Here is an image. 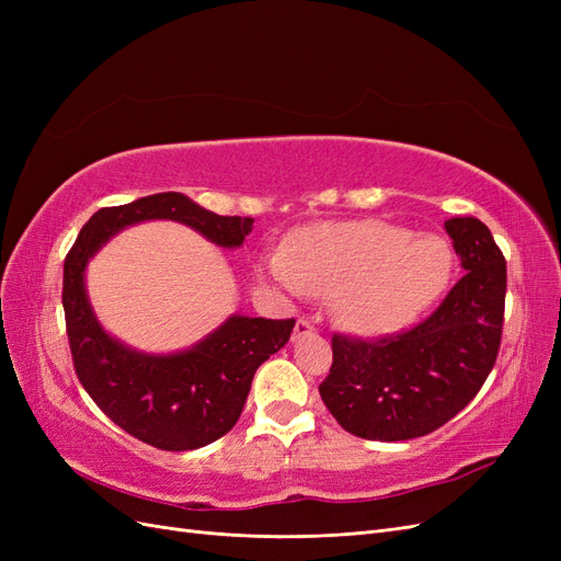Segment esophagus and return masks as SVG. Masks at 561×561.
I'll return each mask as SVG.
<instances>
[{
  "instance_id": "obj_1",
  "label": "esophagus",
  "mask_w": 561,
  "mask_h": 561,
  "mask_svg": "<svg viewBox=\"0 0 561 561\" xmlns=\"http://www.w3.org/2000/svg\"><path fill=\"white\" fill-rule=\"evenodd\" d=\"M316 332V328L311 325L309 320H304V318H299L297 320V325H295V332H293V342H297V339H301V336H307V334H313Z\"/></svg>"
}]
</instances>
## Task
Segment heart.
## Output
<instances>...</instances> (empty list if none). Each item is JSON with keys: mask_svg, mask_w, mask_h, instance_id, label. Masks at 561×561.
I'll list each match as a JSON object with an SVG mask.
<instances>
[{"mask_svg": "<svg viewBox=\"0 0 561 561\" xmlns=\"http://www.w3.org/2000/svg\"><path fill=\"white\" fill-rule=\"evenodd\" d=\"M257 268L287 293L332 299L342 328L383 336L410 325L445 293L454 257L443 236L412 239L410 229L383 219H353L299 229Z\"/></svg>", "mask_w": 561, "mask_h": 561, "instance_id": "1", "label": "heart"}]
</instances>
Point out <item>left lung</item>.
Listing matches in <instances>:
<instances>
[{
	"mask_svg": "<svg viewBox=\"0 0 561 561\" xmlns=\"http://www.w3.org/2000/svg\"><path fill=\"white\" fill-rule=\"evenodd\" d=\"M445 229L466 276L428 320L379 342L332 336V367L318 390L353 435L398 443L433 433L478 396L496 363L503 252L478 217H451Z\"/></svg>",
	"mask_w": 561,
	"mask_h": 561,
	"instance_id": "1",
	"label": "left lung"
}]
</instances>
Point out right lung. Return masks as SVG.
I'll use <instances>...</instances> for the list:
<instances>
[{
    "label": "right lung",
    "mask_w": 561,
    "mask_h": 561,
    "mask_svg": "<svg viewBox=\"0 0 561 561\" xmlns=\"http://www.w3.org/2000/svg\"><path fill=\"white\" fill-rule=\"evenodd\" d=\"M171 219L219 248H241L252 217H225L180 192L100 208L79 231L62 271V309L77 377L116 426L165 451L206 447L239 421L257 367L278 353L295 320L229 316L194 346L145 353L112 336L91 307L87 266L126 227Z\"/></svg>",
    "instance_id": "add662e5"
}]
</instances>
